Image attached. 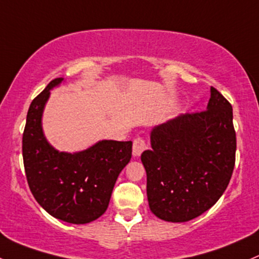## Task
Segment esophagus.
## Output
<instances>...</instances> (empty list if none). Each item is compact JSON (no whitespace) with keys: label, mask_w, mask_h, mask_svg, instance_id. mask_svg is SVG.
<instances>
[{"label":"esophagus","mask_w":259,"mask_h":259,"mask_svg":"<svg viewBox=\"0 0 259 259\" xmlns=\"http://www.w3.org/2000/svg\"><path fill=\"white\" fill-rule=\"evenodd\" d=\"M147 149V145L145 143L144 139L141 138H136L134 140V145H133V155L135 157H139V156L143 153L144 150Z\"/></svg>","instance_id":"1"}]
</instances>
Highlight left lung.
<instances>
[{"mask_svg":"<svg viewBox=\"0 0 259 259\" xmlns=\"http://www.w3.org/2000/svg\"><path fill=\"white\" fill-rule=\"evenodd\" d=\"M151 150L141 155L150 210L169 223H186L224 194L235 167L232 107L210 88L206 110L181 114L150 133Z\"/></svg>","mask_w":259,"mask_h":259,"instance_id":"obj_1","label":"left lung"}]
</instances>
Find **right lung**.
I'll return each instance as SVG.
<instances>
[{
	"instance_id": "add662e5",
	"label": "right lung",
	"mask_w": 259,
	"mask_h": 259,
	"mask_svg": "<svg viewBox=\"0 0 259 259\" xmlns=\"http://www.w3.org/2000/svg\"><path fill=\"white\" fill-rule=\"evenodd\" d=\"M53 79L33 99L23 133V162L30 192L51 217L70 224H88L106 212L119 173L132 158V141L101 140L86 150H56L42 132V113Z\"/></svg>"
}]
</instances>
